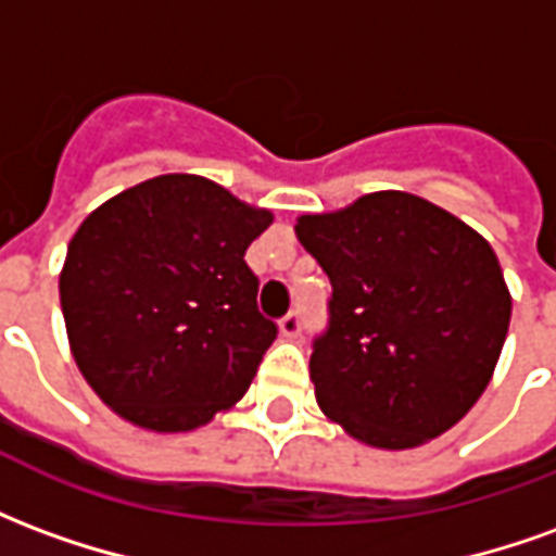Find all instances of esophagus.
<instances>
[{"mask_svg": "<svg viewBox=\"0 0 556 556\" xmlns=\"http://www.w3.org/2000/svg\"><path fill=\"white\" fill-rule=\"evenodd\" d=\"M279 333H282V337H289V339L298 337V333H301V313L286 315V318L279 321Z\"/></svg>", "mask_w": 556, "mask_h": 556, "instance_id": "esophagus-1", "label": "esophagus"}]
</instances>
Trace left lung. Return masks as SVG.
Masks as SVG:
<instances>
[{
  "instance_id": "8db88e82",
  "label": "left lung",
  "mask_w": 556,
  "mask_h": 556,
  "mask_svg": "<svg viewBox=\"0 0 556 556\" xmlns=\"http://www.w3.org/2000/svg\"><path fill=\"white\" fill-rule=\"evenodd\" d=\"M294 235L333 286L309 357L321 414L375 450L453 429L485 393L513 315L491 243L402 190L303 214Z\"/></svg>"
}]
</instances>
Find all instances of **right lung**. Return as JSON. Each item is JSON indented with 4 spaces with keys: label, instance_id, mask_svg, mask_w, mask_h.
Segmentation results:
<instances>
[{
    "label": "right lung",
    "instance_id": "right-lung-1",
    "mask_svg": "<svg viewBox=\"0 0 556 556\" xmlns=\"http://www.w3.org/2000/svg\"><path fill=\"white\" fill-rule=\"evenodd\" d=\"M270 223L274 211L187 172L127 187L79 223L59 298L77 369L106 408L175 434L241 402L277 339L243 262Z\"/></svg>",
    "mask_w": 556,
    "mask_h": 556
}]
</instances>
